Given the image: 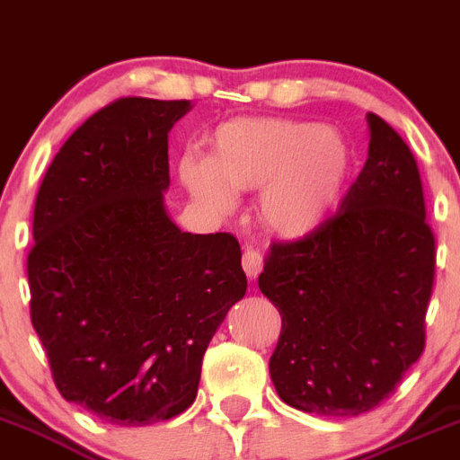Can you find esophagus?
Here are the masks:
<instances>
[{"label":"esophagus","instance_id":"1","mask_svg":"<svg viewBox=\"0 0 460 460\" xmlns=\"http://www.w3.org/2000/svg\"><path fill=\"white\" fill-rule=\"evenodd\" d=\"M243 268L244 272H247V277L256 279L261 274V270H263V254L256 250H244Z\"/></svg>","mask_w":460,"mask_h":460}]
</instances>
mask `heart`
I'll list each match as a JSON object with an SVG mask.
<instances>
[{"instance_id":"heart-1","label":"heart","mask_w":460,"mask_h":460,"mask_svg":"<svg viewBox=\"0 0 460 460\" xmlns=\"http://www.w3.org/2000/svg\"><path fill=\"white\" fill-rule=\"evenodd\" d=\"M349 170L345 138L324 124L240 118L216 128L208 158H183L179 179L217 216L235 208V192L261 190V222L281 238L297 240L327 222Z\"/></svg>"}]
</instances>
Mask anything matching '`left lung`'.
Masks as SVG:
<instances>
[{
  "label": "left lung",
  "instance_id": "obj_1",
  "mask_svg": "<svg viewBox=\"0 0 460 460\" xmlns=\"http://www.w3.org/2000/svg\"><path fill=\"white\" fill-rule=\"evenodd\" d=\"M370 147L341 210L274 243L259 288L281 315L270 358L279 397L324 418L379 406L424 351L436 240L409 145L367 113Z\"/></svg>",
  "mask_w": 460,
  "mask_h": 460
}]
</instances>
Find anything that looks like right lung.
Here are the masks:
<instances>
[{"mask_svg":"<svg viewBox=\"0 0 460 460\" xmlns=\"http://www.w3.org/2000/svg\"><path fill=\"white\" fill-rule=\"evenodd\" d=\"M192 104L122 97L56 154L36 197L31 322L67 402L145 427L195 402L201 358L247 277L231 234L167 213V133Z\"/></svg>","mask_w":460,"mask_h":460,"instance_id":"obj_1","label":"right lung"}]
</instances>
